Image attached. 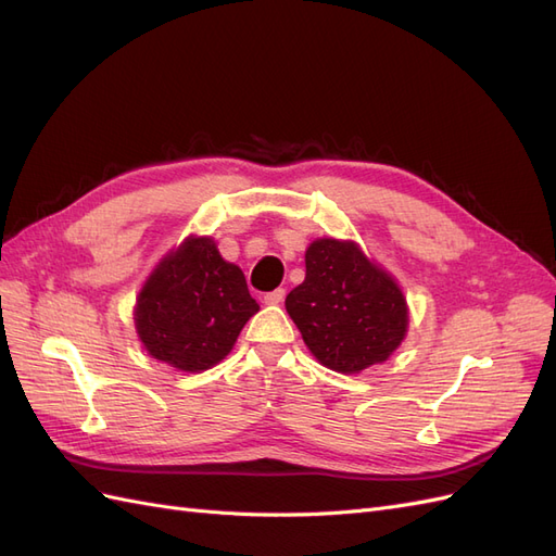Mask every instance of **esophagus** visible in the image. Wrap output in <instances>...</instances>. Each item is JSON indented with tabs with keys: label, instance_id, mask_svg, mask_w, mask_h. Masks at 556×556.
<instances>
[{
	"label": "esophagus",
	"instance_id": "1",
	"mask_svg": "<svg viewBox=\"0 0 556 556\" xmlns=\"http://www.w3.org/2000/svg\"><path fill=\"white\" fill-rule=\"evenodd\" d=\"M282 299H285V290H274V292L264 294V304H266V306H278Z\"/></svg>",
	"mask_w": 556,
	"mask_h": 556
}]
</instances>
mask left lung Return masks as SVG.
<instances>
[{"mask_svg": "<svg viewBox=\"0 0 556 556\" xmlns=\"http://www.w3.org/2000/svg\"><path fill=\"white\" fill-rule=\"evenodd\" d=\"M285 308L313 357L339 374L387 362L408 331L399 282L355 241L315 239L306 250V278Z\"/></svg>", "mask_w": 556, "mask_h": 556, "instance_id": "1", "label": "left lung"}]
</instances>
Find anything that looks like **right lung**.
I'll list each match as a JSON object with an SVG mask.
<instances>
[{"mask_svg": "<svg viewBox=\"0 0 556 556\" xmlns=\"http://www.w3.org/2000/svg\"><path fill=\"white\" fill-rule=\"evenodd\" d=\"M260 311L237 264L211 237H188L146 278L134 327L148 355L185 374L223 362L248 319Z\"/></svg>", "mask_w": 556, "mask_h": 556, "instance_id": "add662e5", "label": "right lung"}]
</instances>
